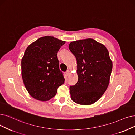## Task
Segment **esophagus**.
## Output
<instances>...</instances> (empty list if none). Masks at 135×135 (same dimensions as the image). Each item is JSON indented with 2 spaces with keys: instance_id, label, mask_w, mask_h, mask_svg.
I'll list each match as a JSON object with an SVG mask.
<instances>
[{
  "instance_id": "34e87169",
  "label": "esophagus",
  "mask_w": 135,
  "mask_h": 135,
  "mask_svg": "<svg viewBox=\"0 0 135 135\" xmlns=\"http://www.w3.org/2000/svg\"><path fill=\"white\" fill-rule=\"evenodd\" d=\"M66 75L67 76H69V75L70 74V71L69 70H68L66 72Z\"/></svg>"
}]
</instances>
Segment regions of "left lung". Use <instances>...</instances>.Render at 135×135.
I'll use <instances>...</instances> for the list:
<instances>
[{"mask_svg":"<svg viewBox=\"0 0 135 135\" xmlns=\"http://www.w3.org/2000/svg\"><path fill=\"white\" fill-rule=\"evenodd\" d=\"M70 50L76 57L78 81L70 87L71 100L82 105L95 103L108 87L112 62L107 48L93 39L70 43Z\"/></svg>","mask_w":135,"mask_h":135,"instance_id":"left-lung-1","label":"left lung"}]
</instances>
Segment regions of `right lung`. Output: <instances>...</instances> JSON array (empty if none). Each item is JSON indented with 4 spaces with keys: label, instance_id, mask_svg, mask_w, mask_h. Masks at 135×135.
<instances>
[{
    "label": "right lung",
    "instance_id": "1",
    "mask_svg": "<svg viewBox=\"0 0 135 135\" xmlns=\"http://www.w3.org/2000/svg\"><path fill=\"white\" fill-rule=\"evenodd\" d=\"M65 41L45 36L30 44L21 59V76L33 98L48 101L54 96L65 79L59 69L57 54Z\"/></svg>",
    "mask_w": 135,
    "mask_h": 135
}]
</instances>
